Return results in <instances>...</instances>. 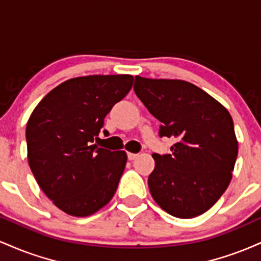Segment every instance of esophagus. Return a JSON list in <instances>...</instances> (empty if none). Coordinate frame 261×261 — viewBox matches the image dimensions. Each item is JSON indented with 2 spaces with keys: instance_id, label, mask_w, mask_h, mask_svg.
I'll return each instance as SVG.
<instances>
[{
  "instance_id": "esophagus-1",
  "label": "esophagus",
  "mask_w": 261,
  "mask_h": 261,
  "mask_svg": "<svg viewBox=\"0 0 261 261\" xmlns=\"http://www.w3.org/2000/svg\"><path fill=\"white\" fill-rule=\"evenodd\" d=\"M139 157V154L137 153H127V158L130 161H134V160H136V158Z\"/></svg>"
}]
</instances>
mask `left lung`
Returning a JSON list of instances; mask_svg holds the SVG:
<instances>
[{"mask_svg": "<svg viewBox=\"0 0 261 261\" xmlns=\"http://www.w3.org/2000/svg\"><path fill=\"white\" fill-rule=\"evenodd\" d=\"M134 89L161 121L160 136L175 139L169 154H152V197L172 216H199L217 202L232 179L238 154L232 116L215 98L185 81L136 76Z\"/></svg>", "mask_w": 261, "mask_h": 261, "instance_id": "left-lung-1", "label": "left lung"}]
</instances>
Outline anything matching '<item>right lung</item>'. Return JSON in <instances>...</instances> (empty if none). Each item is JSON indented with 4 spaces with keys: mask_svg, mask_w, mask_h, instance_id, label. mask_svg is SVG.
Returning a JSON list of instances; mask_svg holds the SVG:
<instances>
[{
    "mask_svg": "<svg viewBox=\"0 0 261 261\" xmlns=\"http://www.w3.org/2000/svg\"><path fill=\"white\" fill-rule=\"evenodd\" d=\"M133 83L131 74L65 81L45 95L27 122L33 174L54 205L71 216L94 214L118 189L126 152L109 151L97 143L104 118Z\"/></svg>",
    "mask_w": 261,
    "mask_h": 261,
    "instance_id": "right-lung-1",
    "label": "right lung"
}]
</instances>
